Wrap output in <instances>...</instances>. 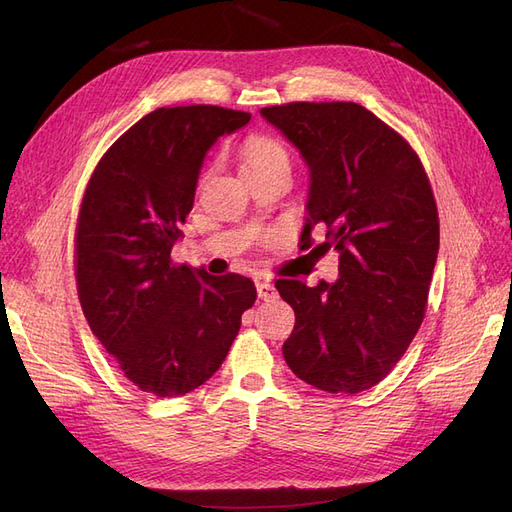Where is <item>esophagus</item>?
<instances>
[{
	"mask_svg": "<svg viewBox=\"0 0 512 512\" xmlns=\"http://www.w3.org/2000/svg\"><path fill=\"white\" fill-rule=\"evenodd\" d=\"M256 292H258V297L260 299H275V286L269 282V280H258L256 282Z\"/></svg>",
	"mask_w": 512,
	"mask_h": 512,
	"instance_id": "esophagus-1",
	"label": "esophagus"
}]
</instances>
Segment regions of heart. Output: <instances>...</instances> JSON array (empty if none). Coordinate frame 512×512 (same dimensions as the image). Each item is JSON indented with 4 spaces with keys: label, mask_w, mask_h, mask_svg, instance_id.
<instances>
[{
    "label": "heart",
    "mask_w": 512,
    "mask_h": 512,
    "mask_svg": "<svg viewBox=\"0 0 512 512\" xmlns=\"http://www.w3.org/2000/svg\"><path fill=\"white\" fill-rule=\"evenodd\" d=\"M241 168L243 175L265 173L271 168H290L288 149L282 141L267 134L250 136L241 149Z\"/></svg>",
    "instance_id": "obj_1"
}]
</instances>
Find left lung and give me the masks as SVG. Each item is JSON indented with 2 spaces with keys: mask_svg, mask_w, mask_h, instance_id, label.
I'll return each mask as SVG.
<instances>
[{
  "mask_svg": "<svg viewBox=\"0 0 512 512\" xmlns=\"http://www.w3.org/2000/svg\"><path fill=\"white\" fill-rule=\"evenodd\" d=\"M260 115L309 170L301 250L339 254V277L309 288L277 280L294 309L282 352L294 376L329 393H361L404 356L427 305L440 224L412 147L365 106L292 102Z\"/></svg>",
  "mask_w": 512,
  "mask_h": 512,
  "instance_id": "obj_1",
  "label": "left lung"
}]
</instances>
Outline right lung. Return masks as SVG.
<instances>
[{
	"instance_id": "right-lung-1",
	"label": "right lung",
	"mask_w": 512,
	"mask_h": 512,
	"mask_svg": "<svg viewBox=\"0 0 512 512\" xmlns=\"http://www.w3.org/2000/svg\"><path fill=\"white\" fill-rule=\"evenodd\" d=\"M252 115L222 106L158 108L104 153L76 226V284L91 331L130 382L158 397L205 384L235 342L256 286L170 260L200 168Z\"/></svg>"
}]
</instances>
